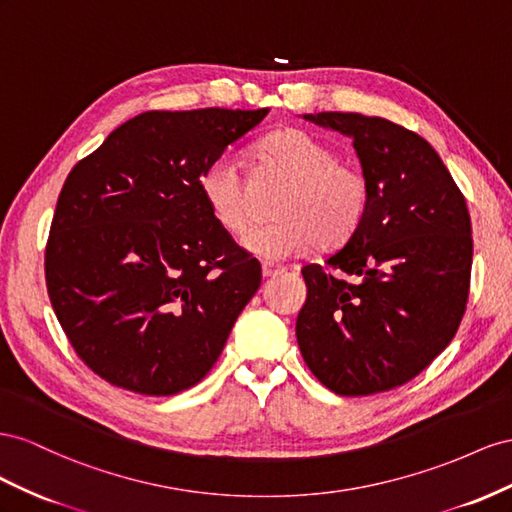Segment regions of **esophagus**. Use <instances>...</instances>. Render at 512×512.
<instances>
[{
  "label": "esophagus",
  "instance_id": "obj_1",
  "mask_svg": "<svg viewBox=\"0 0 512 512\" xmlns=\"http://www.w3.org/2000/svg\"><path fill=\"white\" fill-rule=\"evenodd\" d=\"M261 272H264L266 279H270V276L281 274V272H283V268H281V266H274V264H268V261H266V264L261 266Z\"/></svg>",
  "mask_w": 512,
  "mask_h": 512
}]
</instances>
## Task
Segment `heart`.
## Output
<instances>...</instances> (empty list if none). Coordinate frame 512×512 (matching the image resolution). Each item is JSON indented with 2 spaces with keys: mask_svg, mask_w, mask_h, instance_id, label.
<instances>
[{
  "mask_svg": "<svg viewBox=\"0 0 512 512\" xmlns=\"http://www.w3.org/2000/svg\"><path fill=\"white\" fill-rule=\"evenodd\" d=\"M259 154L283 171L291 186L276 208L279 221L253 227L242 238L248 253L283 261L317 242L337 246L354 236L369 206V184L360 169L300 128L274 130L259 143ZM199 191L214 221L233 236L253 223L238 160L231 154L214 158L201 171Z\"/></svg>",
  "mask_w": 512,
  "mask_h": 512,
  "instance_id": "heart-1",
  "label": "heart"
}]
</instances>
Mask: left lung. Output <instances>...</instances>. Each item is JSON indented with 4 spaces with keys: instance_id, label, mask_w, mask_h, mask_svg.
Segmentation results:
<instances>
[{
    "instance_id": "1",
    "label": "left lung",
    "mask_w": 512,
    "mask_h": 512,
    "mask_svg": "<svg viewBox=\"0 0 512 512\" xmlns=\"http://www.w3.org/2000/svg\"><path fill=\"white\" fill-rule=\"evenodd\" d=\"M304 120L352 137L369 206L326 268H302L300 352L332 392H386L425 371L455 337L470 294V212L442 158L412 130L362 113Z\"/></svg>"
}]
</instances>
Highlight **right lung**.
<instances>
[{
    "instance_id": "add662e5",
    "label": "right lung",
    "mask_w": 512,
    "mask_h": 512,
    "mask_svg": "<svg viewBox=\"0 0 512 512\" xmlns=\"http://www.w3.org/2000/svg\"><path fill=\"white\" fill-rule=\"evenodd\" d=\"M268 109L145 111L72 167L45 251L53 311L105 382L148 397L199 384L261 285L199 175Z\"/></svg>"
}]
</instances>
